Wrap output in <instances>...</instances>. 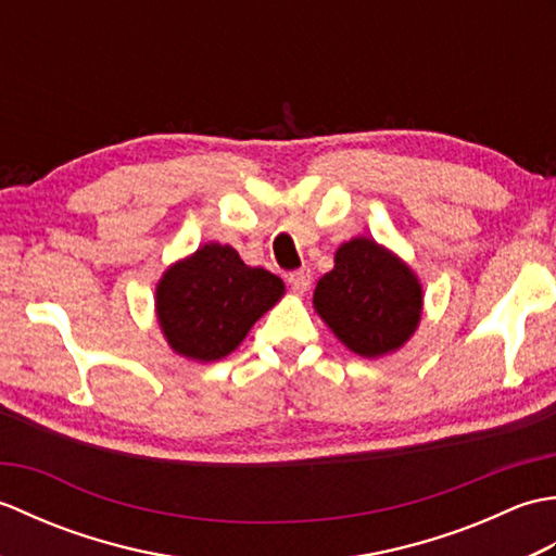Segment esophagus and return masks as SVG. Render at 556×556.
I'll list each match as a JSON object with an SVG mask.
<instances>
[{
    "label": "esophagus",
    "instance_id": "34e87169",
    "mask_svg": "<svg viewBox=\"0 0 556 556\" xmlns=\"http://www.w3.org/2000/svg\"><path fill=\"white\" fill-rule=\"evenodd\" d=\"M311 279H313L311 269H299V271H291V275H289V285H291L293 293L303 296V293L311 289Z\"/></svg>",
    "mask_w": 556,
    "mask_h": 556
}]
</instances>
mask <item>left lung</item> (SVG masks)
Returning <instances> with one entry per match:
<instances>
[{
  "label": "left lung",
  "mask_w": 556,
  "mask_h": 556,
  "mask_svg": "<svg viewBox=\"0 0 556 556\" xmlns=\"http://www.w3.org/2000/svg\"><path fill=\"white\" fill-rule=\"evenodd\" d=\"M313 308L349 351L382 358L416 334L422 285L394 251L356 236L337 248L334 267L315 287Z\"/></svg>",
  "instance_id": "8db88e82"
}]
</instances>
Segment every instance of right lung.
I'll list each match as a JSON object with an SVG mask.
<instances>
[{
	"instance_id": "add662e5",
	"label": "right lung",
	"mask_w": 556,
	"mask_h": 556,
	"mask_svg": "<svg viewBox=\"0 0 556 556\" xmlns=\"http://www.w3.org/2000/svg\"><path fill=\"white\" fill-rule=\"evenodd\" d=\"M285 291L277 275L210 241L164 269L155 287L157 325L176 356L212 363L239 349Z\"/></svg>"
}]
</instances>
